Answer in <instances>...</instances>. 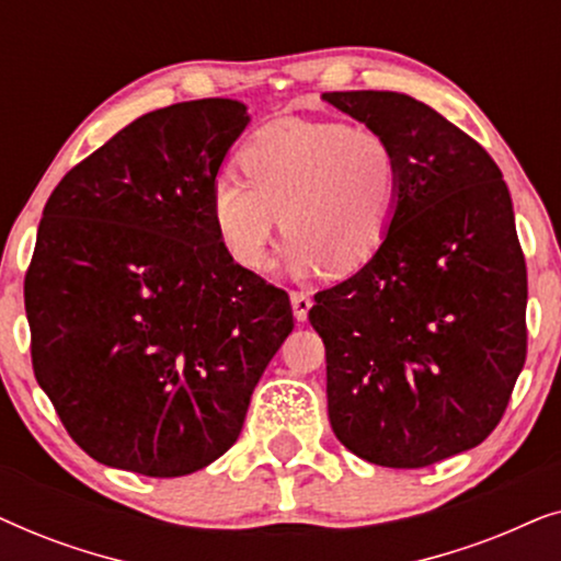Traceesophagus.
<instances>
[{
	"label": "esophagus",
	"instance_id": "34e87169",
	"mask_svg": "<svg viewBox=\"0 0 561 561\" xmlns=\"http://www.w3.org/2000/svg\"><path fill=\"white\" fill-rule=\"evenodd\" d=\"M290 306H294V317L298 321H306L311 309V296L304 294V290H294V294H290Z\"/></svg>",
	"mask_w": 561,
	"mask_h": 561
}]
</instances>
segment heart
I'll return each mask as SVG.
<instances>
[{"label":"heart","instance_id":"1","mask_svg":"<svg viewBox=\"0 0 561 561\" xmlns=\"http://www.w3.org/2000/svg\"><path fill=\"white\" fill-rule=\"evenodd\" d=\"M237 163L244 179L232 171L214 179L211 219L242 267L271 263L278 225L296 275L324 265L355 271L386 240L401 171L393 145L373 127L280 119L257 129Z\"/></svg>","mask_w":561,"mask_h":561}]
</instances>
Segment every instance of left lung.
<instances>
[{
	"instance_id": "left-lung-1",
	"label": "left lung",
	"mask_w": 561,
	"mask_h": 561,
	"mask_svg": "<svg viewBox=\"0 0 561 561\" xmlns=\"http://www.w3.org/2000/svg\"><path fill=\"white\" fill-rule=\"evenodd\" d=\"M386 135L398 198L378 252L309 311L329 421L352 455L416 470L478 447L526 363V260L501 168L419 99L329 91Z\"/></svg>"
}]
</instances>
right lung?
Returning a JSON list of instances; mask_svg holds the SVG:
<instances>
[{
    "label": "right lung",
    "mask_w": 561,
    "mask_h": 561,
    "mask_svg": "<svg viewBox=\"0 0 561 561\" xmlns=\"http://www.w3.org/2000/svg\"><path fill=\"white\" fill-rule=\"evenodd\" d=\"M248 122L232 99L142 114L45 204L25 273L30 355L96 462L148 478L211 465L294 329L286 290L237 265L211 219Z\"/></svg>",
    "instance_id": "obj_1"
}]
</instances>
